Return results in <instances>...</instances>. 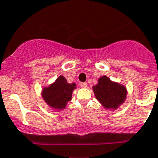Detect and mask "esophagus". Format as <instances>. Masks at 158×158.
<instances>
[{
	"instance_id": "obj_1",
	"label": "esophagus",
	"mask_w": 158,
	"mask_h": 158,
	"mask_svg": "<svg viewBox=\"0 0 158 158\" xmlns=\"http://www.w3.org/2000/svg\"><path fill=\"white\" fill-rule=\"evenodd\" d=\"M80 86H81V87L85 88V87H87V83H80Z\"/></svg>"
}]
</instances>
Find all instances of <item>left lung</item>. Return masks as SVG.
Wrapping results in <instances>:
<instances>
[{
	"mask_svg": "<svg viewBox=\"0 0 158 158\" xmlns=\"http://www.w3.org/2000/svg\"><path fill=\"white\" fill-rule=\"evenodd\" d=\"M92 89L96 99L107 109H116L126 99V87L112 81L105 75L99 78Z\"/></svg>",
	"mask_w": 158,
	"mask_h": 158,
	"instance_id": "8db88e82",
	"label": "left lung"
}]
</instances>
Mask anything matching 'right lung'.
<instances>
[{"label":"right lung","mask_w":158,"mask_h":158,"mask_svg":"<svg viewBox=\"0 0 158 158\" xmlns=\"http://www.w3.org/2000/svg\"><path fill=\"white\" fill-rule=\"evenodd\" d=\"M75 88V83H67L66 78L60 75L54 83L43 88L42 97L50 108L56 110L64 109L67 103L71 100L72 92Z\"/></svg>","instance_id":"1"}]
</instances>
